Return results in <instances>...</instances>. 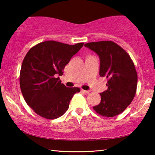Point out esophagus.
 Returning a JSON list of instances; mask_svg holds the SVG:
<instances>
[{
  "label": "esophagus",
  "instance_id": "obj_1",
  "mask_svg": "<svg viewBox=\"0 0 155 155\" xmlns=\"http://www.w3.org/2000/svg\"><path fill=\"white\" fill-rule=\"evenodd\" d=\"M81 91H83L84 93H87V94L90 92V90H83V89H81Z\"/></svg>",
  "mask_w": 155,
  "mask_h": 155
}]
</instances>
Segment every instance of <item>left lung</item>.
<instances>
[{
    "label": "left lung",
    "instance_id": "1",
    "mask_svg": "<svg viewBox=\"0 0 155 155\" xmlns=\"http://www.w3.org/2000/svg\"><path fill=\"white\" fill-rule=\"evenodd\" d=\"M98 54L99 74L108 81L107 90L101 93V101L93 109L104 117H114L127 109L135 96L137 74L133 60L127 52L112 41L85 44Z\"/></svg>",
    "mask_w": 155,
    "mask_h": 155
}]
</instances>
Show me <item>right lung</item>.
<instances>
[{"instance_id": "right-lung-1", "label": "right lung", "mask_w": 155, "mask_h": 155, "mask_svg": "<svg viewBox=\"0 0 155 155\" xmlns=\"http://www.w3.org/2000/svg\"><path fill=\"white\" fill-rule=\"evenodd\" d=\"M84 43L69 45L46 41L33 46L21 66L20 86L26 103L40 116L54 120L64 115L78 87H67L59 77Z\"/></svg>"}]
</instances>
